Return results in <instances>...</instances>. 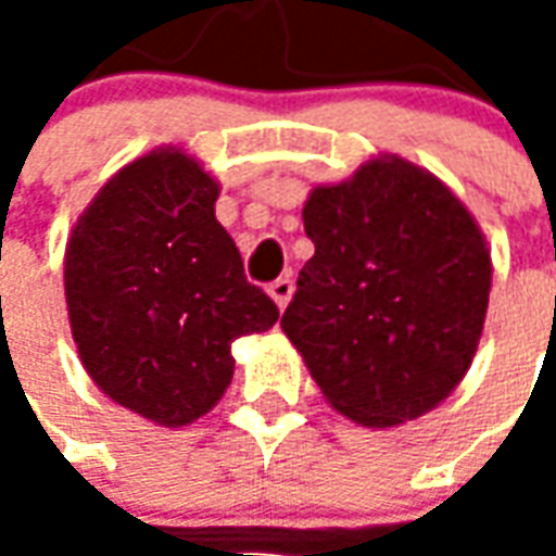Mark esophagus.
Wrapping results in <instances>:
<instances>
[{
  "mask_svg": "<svg viewBox=\"0 0 556 556\" xmlns=\"http://www.w3.org/2000/svg\"><path fill=\"white\" fill-rule=\"evenodd\" d=\"M267 294L274 298V303H277L279 309H286V306H289V301H291V294H294V282H291L289 277H279L277 282H270Z\"/></svg>",
  "mask_w": 556,
  "mask_h": 556,
  "instance_id": "34e87169",
  "label": "esophagus"
}]
</instances>
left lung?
Here are the masks:
<instances>
[{
    "instance_id": "8db88e82",
    "label": "left lung",
    "mask_w": 556,
    "mask_h": 556,
    "mask_svg": "<svg viewBox=\"0 0 556 556\" xmlns=\"http://www.w3.org/2000/svg\"><path fill=\"white\" fill-rule=\"evenodd\" d=\"M315 255L282 315L330 408L393 429L462 384L489 313L491 250L446 184L399 154L318 184L303 205Z\"/></svg>"
}]
</instances>
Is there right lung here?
Listing matches in <instances>:
<instances>
[{
    "label": "right lung",
    "mask_w": 556,
    "mask_h": 556,
    "mask_svg": "<svg viewBox=\"0 0 556 556\" xmlns=\"http://www.w3.org/2000/svg\"><path fill=\"white\" fill-rule=\"evenodd\" d=\"M217 178L184 148L130 160L79 214L65 301L83 369L115 405L181 429L217 405L231 342L277 325L214 217Z\"/></svg>",
    "instance_id": "right-lung-1"
}]
</instances>
